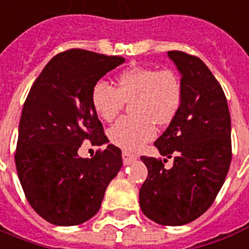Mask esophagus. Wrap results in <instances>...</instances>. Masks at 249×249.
<instances>
[{
	"mask_svg": "<svg viewBox=\"0 0 249 249\" xmlns=\"http://www.w3.org/2000/svg\"><path fill=\"white\" fill-rule=\"evenodd\" d=\"M122 158H123V163H124V164H128V163L132 162L134 159H136V156H134V154H131V153L126 152V150H123Z\"/></svg>",
	"mask_w": 249,
	"mask_h": 249,
	"instance_id": "obj_1",
	"label": "esophagus"
}]
</instances>
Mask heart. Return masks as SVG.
I'll use <instances>...</instances> for the list:
<instances>
[{
    "instance_id": "heart-1",
    "label": "heart",
    "mask_w": 249,
    "mask_h": 249,
    "mask_svg": "<svg viewBox=\"0 0 249 249\" xmlns=\"http://www.w3.org/2000/svg\"><path fill=\"white\" fill-rule=\"evenodd\" d=\"M132 115L121 118L109 130V139L119 148L137 152L156 137V126L175 119L182 101V85L172 69L136 65L119 73L115 87L97 82L91 90V104L97 115L110 122L130 103Z\"/></svg>"
}]
</instances>
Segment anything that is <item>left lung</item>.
I'll list each match as a JSON object with an SVG mask.
<instances>
[{
	"mask_svg": "<svg viewBox=\"0 0 249 249\" xmlns=\"http://www.w3.org/2000/svg\"><path fill=\"white\" fill-rule=\"evenodd\" d=\"M181 71L182 101L154 142L162 158L141 157L148 178L140 188L142 213L159 225L194 221L216 199L231 162V123L221 85L199 57L168 51ZM167 158H174L170 170Z\"/></svg>",
	"mask_w": 249,
	"mask_h": 249,
	"instance_id": "left-lung-1",
	"label": "left lung"
}]
</instances>
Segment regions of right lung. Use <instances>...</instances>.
Masks as SVG:
<instances>
[{
    "mask_svg": "<svg viewBox=\"0 0 249 249\" xmlns=\"http://www.w3.org/2000/svg\"><path fill=\"white\" fill-rule=\"evenodd\" d=\"M124 57L71 49L47 63L32 85L19 123L15 164L32 208L46 221L74 226L100 210L105 190L122 167L121 149L109 144L91 159L78 149L107 142L91 104V90Z\"/></svg>",
    "mask_w": 249,
    "mask_h": 249,
    "instance_id": "right-lung-1",
    "label": "right lung"
}]
</instances>
